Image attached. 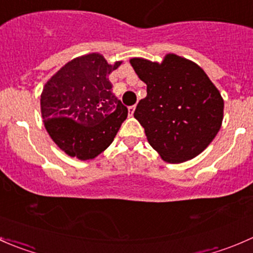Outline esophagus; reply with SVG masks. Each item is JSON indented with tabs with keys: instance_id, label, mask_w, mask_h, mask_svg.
<instances>
[{
	"instance_id": "esophagus-1",
	"label": "esophagus",
	"mask_w": 253,
	"mask_h": 253,
	"mask_svg": "<svg viewBox=\"0 0 253 253\" xmlns=\"http://www.w3.org/2000/svg\"><path fill=\"white\" fill-rule=\"evenodd\" d=\"M134 110H136V105H132V106H129L128 108V112H129V115H133V112H134Z\"/></svg>"
}]
</instances>
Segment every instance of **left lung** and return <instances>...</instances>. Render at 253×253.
I'll return each instance as SVG.
<instances>
[{
	"label": "left lung",
	"mask_w": 253,
	"mask_h": 253,
	"mask_svg": "<svg viewBox=\"0 0 253 253\" xmlns=\"http://www.w3.org/2000/svg\"><path fill=\"white\" fill-rule=\"evenodd\" d=\"M147 84V96L134 111L149 144L168 163L197 157L214 139L223 121L224 101L205 71L169 53L162 63L132 58Z\"/></svg>",
	"instance_id": "left-lung-1"
}]
</instances>
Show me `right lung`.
Instances as JSON below:
<instances>
[{"mask_svg":"<svg viewBox=\"0 0 253 253\" xmlns=\"http://www.w3.org/2000/svg\"><path fill=\"white\" fill-rule=\"evenodd\" d=\"M109 65L99 53L66 63L42 89V115L52 141L71 157L93 159L114 141L128 109L112 93Z\"/></svg>","mask_w":253,"mask_h":253,"instance_id":"right-lung-1","label":"right lung"}]
</instances>
